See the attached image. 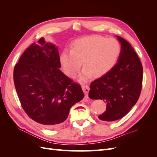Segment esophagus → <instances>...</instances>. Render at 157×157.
Wrapping results in <instances>:
<instances>
[{"mask_svg":"<svg viewBox=\"0 0 157 157\" xmlns=\"http://www.w3.org/2000/svg\"><path fill=\"white\" fill-rule=\"evenodd\" d=\"M82 90L83 91H84V94H85V97L86 99H88V92L90 90V88H89V86L88 85H82Z\"/></svg>","mask_w":157,"mask_h":157,"instance_id":"obj_1","label":"esophagus"}]
</instances>
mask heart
Wrapping results in <instances>:
<instances>
[{
	"label": "heart",
	"mask_w": 157,
	"mask_h": 157,
	"mask_svg": "<svg viewBox=\"0 0 157 157\" xmlns=\"http://www.w3.org/2000/svg\"><path fill=\"white\" fill-rule=\"evenodd\" d=\"M119 42L113 38L91 36L76 40L71 51L65 50L60 55V63L63 71L70 78H75L84 67L79 80H88L93 74L95 77L105 75L111 70L121 54Z\"/></svg>",
	"instance_id": "heart-1"
}]
</instances>
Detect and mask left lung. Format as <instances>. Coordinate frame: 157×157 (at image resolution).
<instances>
[{"instance_id": "left-lung-1", "label": "left lung", "mask_w": 157, "mask_h": 157, "mask_svg": "<svg viewBox=\"0 0 157 157\" xmlns=\"http://www.w3.org/2000/svg\"><path fill=\"white\" fill-rule=\"evenodd\" d=\"M121 54L113 68L93 81L89 98L106 103V111L98 116L105 121H113L128 114L140 95L143 69L138 55L129 43L119 36Z\"/></svg>"}]
</instances>
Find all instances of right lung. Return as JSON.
Here are the masks:
<instances>
[{"label": "right lung", "instance_id": "1", "mask_svg": "<svg viewBox=\"0 0 157 157\" xmlns=\"http://www.w3.org/2000/svg\"><path fill=\"white\" fill-rule=\"evenodd\" d=\"M59 68L58 48L41 38L25 50L13 71L22 108L32 119L47 128L64 122L71 106L84 97L81 86Z\"/></svg>", "mask_w": 157, "mask_h": 157}]
</instances>
